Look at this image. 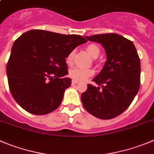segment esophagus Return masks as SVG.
<instances>
[{
	"label": "esophagus",
	"mask_w": 154,
	"mask_h": 154,
	"mask_svg": "<svg viewBox=\"0 0 154 154\" xmlns=\"http://www.w3.org/2000/svg\"><path fill=\"white\" fill-rule=\"evenodd\" d=\"M71 83H72V84H78L79 81H77V80H72V82H71Z\"/></svg>",
	"instance_id": "1"
}]
</instances>
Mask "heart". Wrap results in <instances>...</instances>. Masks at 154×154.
I'll return each instance as SVG.
<instances>
[{
    "label": "heart",
    "instance_id": "obj_1",
    "mask_svg": "<svg viewBox=\"0 0 154 154\" xmlns=\"http://www.w3.org/2000/svg\"><path fill=\"white\" fill-rule=\"evenodd\" d=\"M87 50L93 58H97L100 54V48L97 44H90L87 46ZM75 51L72 50L68 53L65 58L67 64H72ZM93 70L91 68H81V67H74L69 70V77L73 80L80 81L84 80L88 77L93 75Z\"/></svg>",
    "mask_w": 154,
    "mask_h": 154
}]
</instances>
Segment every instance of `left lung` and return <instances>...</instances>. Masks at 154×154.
Instances as JSON below:
<instances>
[{
	"label": "left lung",
	"instance_id": "obj_1",
	"mask_svg": "<svg viewBox=\"0 0 154 154\" xmlns=\"http://www.w3.org/2000/svg\"><path fill=\"white\" fill-rule=\"evenodd\" d=\"M102 44L107 60L100 74L93 78L97 84L87 85L81 94L88 112L101 119H111L125 111L140 87V62L134 43L116 33L85 36Z\"/></svg>",
	"mask_w": 154,
	"mask_h": 154
}]
</instances>
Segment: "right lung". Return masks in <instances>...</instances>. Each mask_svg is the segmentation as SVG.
Wrapping results in <instances>:
<instances>
[{"mask_svg":"<svg viewBox=\"0 0 154 154\" xmlns=\"http://www.w3.org/2000/svg\"><path fill=\"white\" fill-rule=\"evenodd\" d=\"M87 42L81 35L42 29L21 35L13 45L7 65L9 88L16 102L34 115L55 110L71 84V79L66 77V57Z\"/></svg>","mask_w":154,"mask_h":154,"instance_id":"right-lung-1","label":"right lung"}]
</instances>
